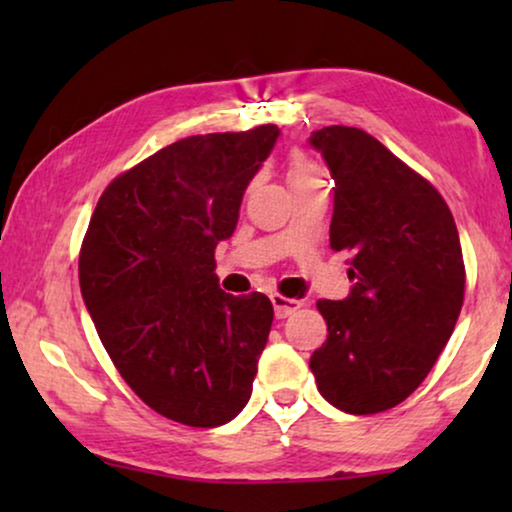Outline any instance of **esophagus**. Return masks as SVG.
Wrapping results in <instances>:
<instances>
[{"instance_id":"obj_1","label":"esophagus","mask_w":512,"mask_h":512,"mask_svg":"<svg viewBox=\"0 0 512 512\" xmlns=\"http://www.w3.org/2000/svg\"><path fill=\"white\" fill-rule=\"evenodd\" d=\"M270 300H272V305H275L277 319H286V317H289V314H293L296 310H300V307H303V303H300V300L284 298V296H279V293H272Z\"/></svg>"}]
</instances>
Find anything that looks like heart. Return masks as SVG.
<instances>
[{
  "mask_svg": "<svg viewBox=\"0 0 512 512\" xmlns=\"http://www.w3.org/2000/svg\"><path fill=\"white\" fill-rule=\"evenodd\" d=\"M314 174H319V170L314 167L312 160H307L300 151L291 153V158H289V177H291V181L314 177Z\"/></svg>",
  "mask_w": 512,
  "mask_h": 512,
  "instance_id": "b5f03b06",
  "label": "heart"
}]
</instances>
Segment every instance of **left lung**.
<instances>
[{
    "label": "left lung",
    "mask_w": 512,
    "mask_h": 512,
    "mask_svg": "<svg viewBox=\"0 0 512 512\" xmlns=\"http://www.w3.org/2000/svg\"><path fill=\"white\" fill-rule=\"evenodd\" d=\"M310 146L335 181L331 249L354 286L319 300L328 338L310 368L328 403L375 415L405 401L443 352L464 305L459 233L440 193L368 132L328 125Z\"/></svg>",
    "instance_id": "1"
}]
</instances>
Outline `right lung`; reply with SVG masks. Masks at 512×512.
I'll return each mask as SVG.
<instances>
[{
	"instance_id": "1",
	"label": "right lung",
	"mask_w": 512,
	"mask_h": 512,
	"mask_svg": "<svg viewBox=\"0 0 512 512\" xmlns=\"http://www.w3.org/2000/svg\"><path fill=\"white\" fill-rule=\"evenodd\" d=\"M277 125L179 139L111 181L79 258L104 349L142 401L214 429L242 412L272 326L263 293L230 296L214 249L235 233Z\"/></svg>"
}]
</instances>
